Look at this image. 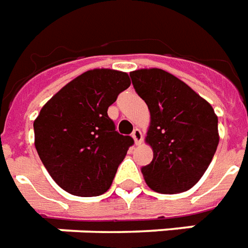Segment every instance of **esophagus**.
Segmentation results:
<instances>
[{
  "label": "esophagus",
  "instance_id": "esophagus-1",
  "mask_svg": "<svg viewBox=\"0 0 248 248\" xmlns=\"http://www.w3.org/2000/svg\"><path fill=\"white\" fill-rule=\"evenodd\" d=\"M131 137L134 138L135 145H140V143H142V140H143V135H142V131H140V129H134V131H133V134H131Z\"/></svg>",
  "mask_w": 248,
  "mask_h": 248
}]
</instances>
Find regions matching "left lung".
Segmentation results:
<instances>
[{
  "label": "left lung",
  "instance_id": "obj_1",
  "mask_svg": "<svg viewBox=\"0 0 248 248\" xmlns=\"http://www.w3.org/2000/svg\"><path fill=\"white\" fill-rule=\"evenodd\" d=\"M130 77L150 110L146 142L154 156L142 167L147 186L161 194L190 190L218 147L217 114L188 85L162 69H140Z\"/></svg>",
  "mask_w": 248,
  "mask_h": 248
}]
</instances>
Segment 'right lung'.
Returning a JSON list of instances; mask_svg holds the SVG:
<instances>
[{
    "mask_svg": "<svg viewBox=\"0 0 248 248\" xmlns=\"http://www.w3.org/2000/svg\"><path fill=\"white\" fill-rule=\"evenodd\" d=\"M127 73L94 69L63 86L34 121V145L58 186L97 197L111 186L134 140L115 131L108 108L130 86Z\"/></svg>",
    "mask_w": 248,
    "mask_h": 248,
    "instance_id": "right-lung-1",
    "label": "right lung"
}]
</instances>
